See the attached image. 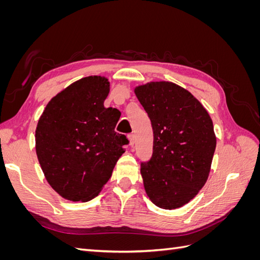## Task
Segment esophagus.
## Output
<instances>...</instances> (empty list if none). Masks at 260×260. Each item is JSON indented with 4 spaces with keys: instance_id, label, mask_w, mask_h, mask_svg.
<instances>
[{
    "instance_id": "esophagus-1",
    "label": "esophagus",
    "mask_w": 260,
    "mask_h": 260,
    "mask_svg": "<svg viewBox=\"0 0 260 260\" xmlns=\"http://www.w3.org/2000/svg\"><path fill=\"white\" fill-rule=\"evenodd\" d=\"M128 139H129L130 145H133V144H135V135H133V133H130V135L128 136Z\"/></svg>"
}]
</instances>
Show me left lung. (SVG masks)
Masks as SVG:
<instances>
[{
	"mask_svg": "<svg viewBox=\"0 0 260 260\" xmlns=\"http://www.w3.org/2000/svg\"><path fill=\"white\" fill-rule=\"evenodd\" d=\"M135 93L154 135L151 159L141 162L145 192L159 208H179L207 181L216 148L212 120L199 100L176 83L148 82Z\"/></svg>",
	"mask_w": 260,
	"mask_h": 260,
	"instance_id": "8db88e82",
	"label": "left lung"
}]
</instances>
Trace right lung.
<instances>
[{
	"label": "right lung",
	"mask_w": 260,
	"mask_h": 260,
	"mask_svg": "<svg viewBox=\"0 0 260 260\" xmlns=\"http://www.w3.org/2000/svg\"><path fill=\"white\" fill-rule=\"evenodd\" d=\"M105 77L70 84L46 105L36 129V152L49 184L61 198L88 202L98 196L129 141L115 131L120 112L104 107Z\"/></svg>",
	"instance_id": "right-lung-1"
}]
</instances>
